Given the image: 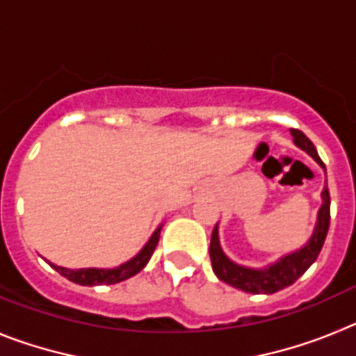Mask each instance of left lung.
Returning <instances> with one entry per match:
<instances>
[{
    "label": "left lung",
    "mask_w": 356,
    "mask_h": 356,
    "mask_svg": "<svg viewBox=\"0 0 356 356\" xmlns=\"http://www.w3.org/2000/svg\"><path fill=\"white\" fill-rule=\"evenodd\" d=\"M291 135L294 137V144L300 149H303L307 155L312 156L321 168L325 169V163L317 155V149L307 135L300 130H291ZM321 205L319 212H317V221L314 226V232L310 238L307 241L305 246L300 250L292 251V253L280 257L276 262L269 264L266 267H246L241 264L234 262L232 259L226 257L222 251L221 242H219V222L216 225L212 232V238H210V260H212V269L216 276L225 284L232 285L235 289H241L244 292H251V294H275V292L282 291V289L289 287L300 278L308 267L312 266L317 260L321 253V248L325 244L326 234L330 228V193L328 187L323 188L321 193Z\"/></svg>",
    "instance_id": "left-lung-1"
}]
</instances>
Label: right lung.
I'll use <instances>...</instances> for the list:
<instances>
[{"label": "right lung", "mask_w": 356, "mask_h": 356, "mask_svg": "<svg viewBox=\"0 0 356 356\" xmlns=\"http://www.w3.org/2000/svg\"><path fill=\"white\" fill-rule=\"evenodd\" d=\"M163 225H160L159 228L153 232V235L149 237V241L144 244L143 250L135 254L134 259H130L128 262L121 264L118 267H112V269H99V267H87V269H67V267L56 266V264L48 262L49 266L55 269L56 273H60L62 276L69 280V282H74L78 285H112L118 284V282H124V280L131 278L139 271H143L146 264L149 262L151 254L155 251L156 244H159L160 238V229Z\"/></svg>", "instance_id": "add662e5"}]
</instances>
